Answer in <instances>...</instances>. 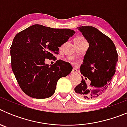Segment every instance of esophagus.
Instances as JSON below:
<instances>
[{
  "label": "esophagus",
  "mask_w": 127,
  "mask_h": 127,
  "mask_svg": "<svg viewBox=\"0 0 127 127\" xmlns=\"http://www.w3.org/2000/svg\"><path fill=\"white\" fill-rule=\"evenodd\" d=\"M71 73L72 74H76V73H77V69H72V72H71Z\"/></svg>",
  "instance_id": "1"
}]
</instances>
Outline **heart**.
Listing matches in <instances>:
<instances>
[{"label": "heart", "mask_w": 127, "mask_h": 127, "mask_svg": "<svg viewBox=\"0 0 127 127\" xmlns=\"http://www.w3.org/2000/svg\"><path fill=\"white\" fill-rule=\"evenodd\" d=\"M86 41L85 39H84L83 37H77L75 39L74 42H81V41ZM74 64H75L74 62H73Z\"/></svg>", "instance_id": "heart-1"}]
</instances>
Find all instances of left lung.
Wrapping results in <instances>:
<instances>
[{
	"label": "left lung",
	"instance_id": "obj_1",
	"mask_svg": "<svg viewBox=\"0 0 127 127\" xmlns=\"http://www.w3.org/2000/svg\"><path fill=\"white\" fill-rule=\"evenodd\" d=\"M77 29L89 43V47L80 67L81 82L75 92L85 99L101 95L110 85L116 72L118 56L112 40L92 26H81ZM90 79L91 83H87Z\"/></svg>",
	"mask_w": 127,
	"mask_h": 127
}]
</instances>
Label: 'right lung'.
I'll list each match as a JSON object with an SVG mask.
<instances>
[{"label":"right lung","instance_id":"right-lung-1","mask_svg":"<svg viewBox=\"0 0 127 127\" xmlns=\"http://www.w3.org/2000/svg\"><path fill=\"white\" fill-rule=\"evenodd\" d=\"M74 33L70 29L34 25L16 35L10 51L11 67L25 94L39 99L53 95L58 79L69 74L72 67L60 60L50 66L44 60L55 58L59 47Z\"/></svg>","mask_w":127,"mask_h":127}]
</instances>
